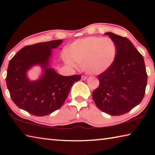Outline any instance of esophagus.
Segmentation results:
<instances>
[{
	"label": "esophagus",
	"instance_id": "1",
	"mask_svg": "<svg viewBox=\"0 0 155 155\" xmlns=\"http://www.w3.org/2000/svg\"><path fill=\"white\" fill-rule=\"evenodd\" d=\"M87 76H85V75H82V77H81V78H82L83 80L87 79Z\"/></svg>",
	"mask_w": 155,
	"mask_h": 155
}]
</instances>
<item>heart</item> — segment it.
Returning <instances> with one entry per match:
<instances>
[{
    "label": "heart",
    "instance_id": "obj_1",
    "mask_svg": "<svg viewBox=\"0 0 155 155\" xmlns=\"http://www.w3.org/2000/svg\"><path fill=\"white\" fill-rule=\"evenodd\" d=\"M63 54V59L71 68L83 65L88 74H98L105 71L116 57V45L111 38L104 37H87L74 41Z\"/></svg>",
    "mask_w": 155,
    "mask_h": 155
}]
</instances>
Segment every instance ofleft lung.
I'll return each instance as SVG.
<instances>
[{
    "instance_id": "left-lung-1",
    "label": "left lung",
    "mask_w": 155,
    "mask_h": 155,
    "mask_svg": "<svg viewBox=\"0 0 155 155\" xmlns=\"http://www.w3.org/2000/svg\"><path fill=\"white\" fill-rule=\"evenodd\" d=\"M105 34L116 45V57L111 66L98 75L99 86L93 91V99L102 111L121 115L142 101L148 75L143 56L128 39Z\"/></svg>"
}]
</instances>
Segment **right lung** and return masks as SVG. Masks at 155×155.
Listing matches in <instances>:
<instances>
[{
  "label": "right lung",
  "mask_w": 155,
  "mask_h": 155,
  "mask_svg": "<svg viewBox=\"0 0 155 155\" xmlns=\"http://www.w3.org/2000/svg\"><path fill=\"white\" fill-rule=\"evenodd\" d=\"M62 43L61 40H52L28 45L20 49L10 60L6 83L14 103L35 116H44L59 109L81 75L62 76L49 68L52 48ZM40 64L44 74L40 80L31 81L28 70Z\"/></svg>",
  "instance_id": "1"
}]
</instances>
